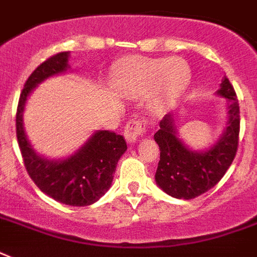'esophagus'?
<instances>
[{"label": "esophagus", "mask_w": 257, "mask_h": 257, "mask_svg": "<svg viewBox=\"0 0 257 257\" xmlns=\"http://www.w3.org/2000/svg\"><path fill=\"white\" fill-rule=\"evenodd\" d=\"M147 126V121L140 120V118H132L124 128V137L128 141V144H135L139 137L144 133V129Z\"/></svg>", "instance_id": "obj_1"}]
</instances>
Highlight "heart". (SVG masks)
<instances>
[{
	"label": "heart",
	"instance_id": "obj_1",
	"mask_svg": "<svg viewBox=\"0 0 257 257\" xmlns=\"http://www.w3.org/2000/svg\"><path fill=\"white\" fill-rule=\"evenodd\" d=\"M191 80L183 60L133 56L122 60L114 72V86L132 96L149 94V106L161 113L179 100Z\"/></svg>",
	"mask_w": 257,
	"mask_h": 257
}]
</instances>
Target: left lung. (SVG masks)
<instances>
[{
	"instance_id": "8db88e82",
	"label": "left lung",
	"mask_w": 257,
	"mask_h": 257,
	"mask_svg": "<svg viewBox=\"0 0 257 257\" xmlns=\"http://www.w3.org/2000/svg\"><path fill=\"white\" fill-rule=\"evenodd\" d=\"M216 94L227 102V122L217 141L204 149H193L180 137L179 113L172 112L160 121L155 141L160 148V161L155 180L159 188L175 199L191 200L219 183L235 159L239 144V101L227 77Z\"/></svg>"
}]
</instances>
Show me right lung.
<instances>
[{
  "label": "right lung",
  "instance_id": "obj_1",
  "mask_svg": "<svg viewBox=\"0 0 257 257\" xmlns=\"http://www.w3.org/2000/svg\"><path fill=\"white\" fill-rule=\"evenodd\" d=\"M69 58L70 52L56 54L29 76L18 101L17 140L30 179L45 195L66 205L86 207L96 203L112 185L117 163L126 151L124 137L109 131H96L69 156L49 159L36 152L24 126L30 94L48 78L66 73L70 69Z\"/></svg>",
  "mask_w": 257,
  "mask_h": 257
}]
</instances>
